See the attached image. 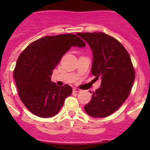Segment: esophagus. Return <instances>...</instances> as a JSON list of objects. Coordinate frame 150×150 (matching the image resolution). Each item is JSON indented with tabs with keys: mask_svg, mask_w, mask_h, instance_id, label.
I'll return each mask as SVG.
<instances>
[{
	"mask_svg": "<svg viewBox=\"0 0 150 150\" xmlns=\"http://www.w3.org/2000/svg\"><path fill=\"white\" fill-rule=\"evenodd\" d=\"M73 91L77 93V92H80V91H81V89H79V88H73Z\"/></svg>",
	"mask_w": 150,
	"mask_h": 150,
	"instance_id": "34e87169",
	"label": "esophagus"
}]
</instances>
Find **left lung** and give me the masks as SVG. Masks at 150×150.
<instances>
[{
	"instance_id": "1",
	"label": "left lung",
	"mask_w": 150,
	"mask_h": 150,
	"mask_svg": "<svg viewBox=\"0 0 150 150\" xmlns=\"http://www.w3.org/2000/svg\"><path fill=\"white\" fill-rule=\"evenodd\" d=\"M93 53L91 74L101 79L100 87L92 92L85 111L92 117L104 118L116 112L128 98L135 71L128 51L116 39L102 32L78 33Z\"/></svg>"
}]
</instances>
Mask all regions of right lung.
Returning a JSON list of instances; mask_svg holds the SVG:
<instances>
[{"label": "right lung", "instance_id": "obj_1", "mask_svg": "<svg viewBox=\"0 0 150 150\" xmlns=\"http://www.w3.org/2000/svg\"><path fill=\"white\" fill-rule=\"evenodd\" d=\"M72 46L84 47V41L73 34L46 36L29 44L18 56L13 77L21 100L30 112L42 118L54 116L73 89L51 81L52 71Z\"/></svg>", "mask_w": 150, "mask_h": 150}]
</instances>
